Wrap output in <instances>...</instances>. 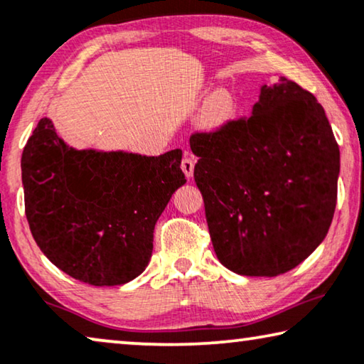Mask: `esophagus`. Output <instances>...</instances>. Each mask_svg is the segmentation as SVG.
Returning a JSON list of instances; mask_svg holds the SVG:
<instances>
[{
  "label": "esophagus",
  "instance_id": "1",
  "mask_svg": "<svg viewBox=\"0 0 364 364\" xmlns=\"http://www.w3.org/2000/svg\"><path fill=\"white\" fill-rule=\"evenodd\" d=\"M181 167H182L183 173H186V177L191 178V177L193 176V167H195V161L192 159L191 156H186V157H183V159H182V162H181Z\"/></svg>",
  "mask_w": 364,
  "mask_h": 364
}]
</instances>
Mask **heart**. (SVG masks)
<instances>
[{
	"label": "heart",
	"instance_id": "b5f03b06",
	"mask_svg": "<svg viewBox=\"0 0 364 364\" xmlns=\"http://www.w3.org/2000/svg\"><path fill=\"white\" fill-rule=\"evenodd\" d=\"M236 109H238V103H236L235 95L228 90H218L205 102L200 123L205 129H221L236 117Z\"/></svg>",
	"mask_w": 364,
	"mask_h": 364
}]
</instances>
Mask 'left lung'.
Listing matches in <instances>:
<instances>
[{
  "mask_svg": "<svg viewBox=\"0 0 364 364\" xmlns=\"http://www.w3.org/2000/svg\"><path fill=\"white\" fill-rule=\"evenodd\" d=\"M218 259L241 276L299 266L328 233L340 149L322 105L281 77L262 85L250 118L191 136Z\"/></svg>",
  "mask_w": 364,
  "mask_h": 364,
  "instance_id": "left-lung-1",
  "label": "left lung"
}]
</instances>
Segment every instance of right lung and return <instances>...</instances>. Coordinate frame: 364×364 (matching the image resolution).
<instances>
[{"label": "right lung", "instance_id": "add662e5", "mask_svg": "<svg viewBox=\"0 0 364 364\" xmlns=\"http://www.w3.org/2000/svg\"><path fill=\"white\" fill-rule=\"evenodd\" d=\"M182 151L162 156L77 151L42 118L24 146V207L52 264L90 286H119L146 269L157 218L186 183Z\"/></svg>", "mask_w": 364, "mask_h": 364}]
</instances>
